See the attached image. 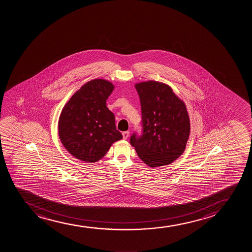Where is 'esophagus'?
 <instances>
[{
  "mask_svg": "<svg viewBox=\"0 0 252 252\" xmlns=\"http://www.w3.org/2000/svg\"><path fill=\"white\" fill-rule=\"evenodd\" d=\"M128 136H129V132H128V131L123 132V137H124V139H127Z\"/></svg>",
  "mask_w": 252,
  "mask_h": 252,
  "instance_id": "1",
  "label": "esophagus"
}]
</instances>
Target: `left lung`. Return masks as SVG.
<instances>
[{
    "label": "left lung",
    "instance_id": "obj_1",
    "mask_svg": "<svg viewBox=\"0 0 252 252\" xmlns=\"http://www.w3.org/2000/svg\"><path fill=\"white\" fill-rule=\"evenodd\" d=\"M140 99L143 133H133L130 144L151 167L169 165L184 152L190 120L184 102L171 87L155 81L135 85Z\"/></svg>",
    "mask_w": 252,
    "mask_h": 252
}]
</instances>
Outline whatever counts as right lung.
Segmentation results:
<instances>
[{"label": "right lung", "instance_id": "right-lung-1", "mask_svg": "<svg viewBox=\"0 0 252 252\" xmlns=\"http://www.w3.org/2000/svg\"><path fill=\"white\" fill-rule=\"evenodd\" d=\"M110 81L95 79L83 85L64 105L59 119V137L73 157L96 162L123 138L106 101L113 93Z\"/></svg>", "mask_w": 252, "mask_h": 252}]
</instances>
